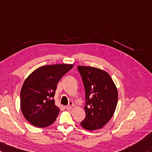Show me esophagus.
<instances>
[{"mask_svg": "<svg viewBox=\"0 0 152 152\" xmlns=\"http://www.w3.org/2000/svg\"><path fill=\"white\" fill-rule=\"evenodd\" d=\"M75 107V104H74V103L72 102H70L69 103V105L68 106H66V108H67V110H71L72 108Z\"/></svg>", "mask_w": 152, "mask_h": 152, "instance_id": "esophagus-1", "label": "esophagus"}]
</instances>
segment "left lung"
<instances>
[{"instance_id": "1", "label": "left lung", "mask_w": 152, "mask_h": 152, "mask_svg": "<svg viewBox=\"0 0 152 152\" xmlns=\"http://www.w3.org/2000/svg\"><path fill=\"white\" fill-rule=\"evenodd\" d=\"M85 89L86 117L81 125L87 130L102 128L113 116L118 92L107 72L91 66H77Z\"/></svg>"}]
</instances>
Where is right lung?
I'll return each instance as SVG.
<instances>
[{
	"label": "right lung",
	"mask_w": 152,
	"mask_h": 152,
	"mask_svg": "<svg viewBox=\"0 0 152 152\" xmlns=\"http://www.w3.org/2000/svg\"><path fill=\"white\" fill-rule=\"evenodd\" d=\"M72 64L44 65L30 74L22 85L20 109L33 126L44 128L52 124L60 112L54 96L58 81L72 67Z\"/></svg>",
	"instance_id": "add662e5"
}]
</instances>
